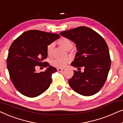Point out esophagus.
<instances>
[{
  "label": "esophagus",
  "mask_w": 123,
  "mask_h": 123,
  "mask_svg": "<svg viewBox=\"0 0 123 123\" xmlns=\"http://www.w3.org/2000/svg\"><path fill=\"white\" fill-rule=\"evenodd\" d=\"M63 69H64L63 68H59L57 69V70H58V72H61L63 71Z\"/></svg>",
  "instance_id": "obj_1"
}]
</instances>
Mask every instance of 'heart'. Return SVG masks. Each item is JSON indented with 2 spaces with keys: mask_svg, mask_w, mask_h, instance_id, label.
Listing matches in <instances>:
<instances>
[{
  "mask_svg": "<svg viewBox=\"0 0 123 123\" xmlns=\"http://www.w3.org/2000/svg\"><path fill=\"white\" fill-rule=\"evenodd\" d=\"M58 44L65 49L68 50L70 49H72L73 47V43L68 38L65 37H62L58 40ZM54 48V43H50L46 47V51L49 55H51L53 52V49ZM70 61L69 58H63V59H55L53 61V65L55 67H59V68H63Z\"/></svg>",
  "mask_w": 123,
  "mask_h": 123,
  "instance_id": "obj_1",
  "label": "heart"
}]
</instances>
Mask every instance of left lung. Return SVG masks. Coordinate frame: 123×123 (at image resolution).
Returning a JSON list of instances; mask_svg holds the SVG:
<instances>
[{
  "label": "left lung",
  "mask_w": 123,
  "mask_h": 123,
  "mask_svg": "<svg viewBox=\"0 0 123 123\" xmlns=\"http://www.w3.org/2000/svg\"><path fill=\"white\" fill-rule=\"evenodd\" d=\"M76 45V53L72 66L78 68L69 80V85L80 95L92 96L97 93L106 80L111 66L108 46L98 33L85 26L60 32ZM83 66L84 72L79 70Z\"/></svg>",
  "instance_id": "obj_1"
}]
</instances>
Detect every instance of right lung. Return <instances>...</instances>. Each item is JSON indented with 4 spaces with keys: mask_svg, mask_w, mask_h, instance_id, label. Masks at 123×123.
I'll return each instance as SVG.
<instances>
[{
    "mask_svg": "<svg viewBox=\"0 0 123 123\" xmlns=\"http://www.w3.org/2000/svg\"><path fill=\"white\" fill-rule=\"evenodd\" d=\"M56 33L38 30L25 32L12 43L6 59L10 78L16 88L23 95L35 97L48 90L51 83L54 67L45 64V72L36 73L35 68L46 62V47L60 38Z\"/></svg>",
    "mask_w": 123,
    "mask_h": 123,
    "instance_id": "obj_1",
    "label": "right lung"
}]
</instances>
